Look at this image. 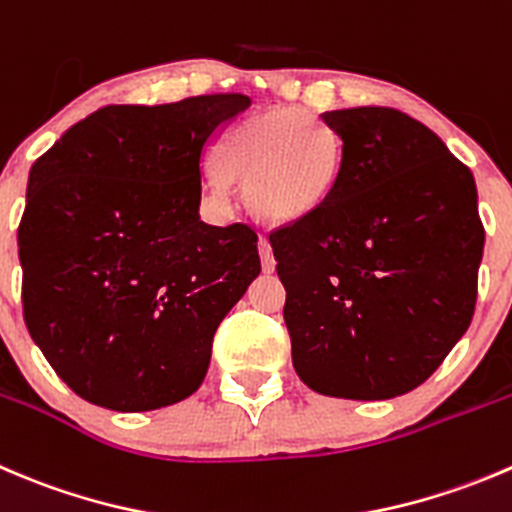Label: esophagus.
<instances>
[{"label": "esophagus", "instance_id": "34e87169", "mask_svg": "<svg viewBox=\"0 0 512 512\" xmlns=\"http://www.w3.org/2000/svg\"><path fill=\"white\" fill-rule=\"evenodd\" d=\"M260 257H262V270H265L267 275L275 272V257H272V247L265 237H260Z\"/></svg>", "mask_w": 512, "mask_h": 512}]
</instances>
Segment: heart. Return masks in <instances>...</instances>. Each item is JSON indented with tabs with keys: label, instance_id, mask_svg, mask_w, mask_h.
Masks as SVG:
<instances>
[{
	"label": "heart",
	"instance_id": "obj_1",
	"mask_svg": "<svg viewBox=\"0 0 512 512\" xmlns=\"http://www.w3.org/2000/svg\"><path fill=\"white\" fill-rule=\"evenodd\" d=\"M220 162L222 172L207 182L212 200L227 207L232 182H242L252 212L280 225L320 210L340 177V147L300 109L245 119L222 145Z\"/></svg>",
	"mask_w": 512,
	"mask_h": 512
}]
</instances>
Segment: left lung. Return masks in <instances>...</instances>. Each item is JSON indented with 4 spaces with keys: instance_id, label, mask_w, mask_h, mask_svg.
Here are the masks:
<instances>
[{
    "instance_id": "1",
    "label": "left lung",
    "mask_w": 512,
    "mask_h": 512,
    "mask_svg": "<svg viewBox=\"0 0 512 512\" xmlns=\"http://www.w3.org/2000/svg\"><path fill=\"white\" fill-rule=\"evenodd\" d=\"M320 119L340 142L335 190L270 235L292 365L320 395L398 398L438 370L473 320L485 245L473 172L398 109Z\"/></svg>"
}]
</instances>
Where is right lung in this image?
<instances>
[{"mask_svg": "<svg viewBox=\"0 0 512 512\" xmlns=\"http://www.w3.org/2000/svg\"><path fill=\"white\" fill-rule=\"evenodd\" d=\"M245 94L112 104L29 170L24 322L87 403L145 413L190 398L212 337L260 275L247 225L200 220L205 160Z\"/></svg>", "mask_w": 512, "mask_h": 512, "instance_id": "1", "label": "right lung"}]
</instances>
